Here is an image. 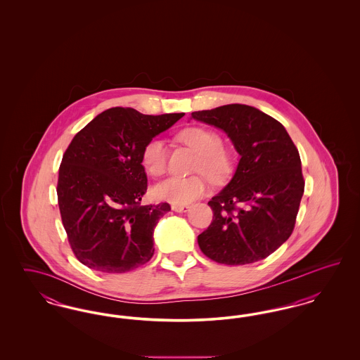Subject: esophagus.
<instances>
[{
	"mask_svg": "<svg viewBox=\"0 0 360 360\" xmlns=\"http://www.w3.org/2000/svg\"><path fill=\"white\" fill-rule=\"evenodd\" d=\"M188 205H175V204H172V209L174 212H176V213H182V212H186L188 210Z\"/></svg>",
	"mask_w": 360,
	"mask_h": 360,
	"instance_id": "obj_1",
	"label": "esophagus"
}]
</instances>
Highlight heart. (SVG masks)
I'll list each match as a JSON object with an SVG mask.
<instances>
[{
	"label": "heart",
	"mask_w": 360,
	"mask_h": 360,
	"mask_svg": "<svg viewBox=\"0 0 360 360\" xmlns=\"http://www.w3.org/2000/svg\"><path fill=\"white\" fill-rule=\"evenodd\" d=\"M178 139L200 154L195 172H202L213 184H221L231 176L233 172V155L221 144L217 132L204 127H190L181 131ZM141 165L153 176H159L166 172L167 148L163 140L153 139L144 146ZM206 188L207 182L203 175L188 178L172 176L155 186L154 195L160 201L186 205L202 197Z\"/></svg>",
	"instance_id": "heart-1"
}]
</instances>
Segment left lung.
<instances>
[{
  "label": "left lung",
  "mask_w": 360,
  "mask_h": 360,
  "mask_svg": "<svg viewBox=\"0 0 360 360\" xmlns=\"http://www.w3.org/2000/svg\"><path fill=\"white\" fill-rule=\"evenodd\" d=\"M191 119L224 131L240 155L229 184L207 202L213 221L198 235L201 251L229 266L271 255L290 238L305 188L289 134L271 116L241 103L193 112Z\"/></svg>",
  "instance_id": "1"
}]
</instances>
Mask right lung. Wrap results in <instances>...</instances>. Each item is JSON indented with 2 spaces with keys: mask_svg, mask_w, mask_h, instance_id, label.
Wrapping results in <instances>:
<instances>
[{
  "mask_svg": "<svg viewBox=\"0 0 360 360\" xmlns=\"http://www.w3.org/2000/svg\"><path fill=\"white\" fill-rule=\"evenodd\" d=\"M184 116L110 108L71 140L56 193L71 250L86 267L121 274L154 255L155 226L172 207L140 205L147 190L141 153Z\"/></svg>",
  "mask_w": 360,
  "mask_h": 360,
  "instance_id": "obj_1",
  "label": "right lung"
}]
</instances>
